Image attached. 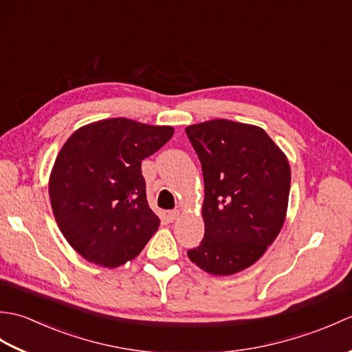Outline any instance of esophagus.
Returning <instances> with one entry per match:
<instances>
[{
	"label": "esophagus",
	"mask_w": 352,
	"mask_h": 352,
	"mask_svg": "<svg viewBox=\"0 0 352 352\" xmlns=\"http://www.w3.org/2000/svg\"><path fill=\"white\" fill-rule=\"evenodd\" d=\"M178 216H180V210H170V212H168L169 221H175Z\"/></svg>",
	"instance_id": "34e87169"
}]
</instances>
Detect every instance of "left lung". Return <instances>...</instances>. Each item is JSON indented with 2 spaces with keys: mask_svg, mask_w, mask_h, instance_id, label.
<instances>
[{
  "mask_svg": "<svg viewBox=\"0 0 352 352\" xmlns=\"http://www.w3.org/2000/svg\"><path fill=\"white\" fill-rule=\"evenodd\" d=\"M204 177V239L189 258L212 275L241 272L263 256L286 219L290 166L260 126L228 119L189 125Z\"/></svg>",
  "mask_w": 352,
  "mask_h": 352,
  "instance_id": "obj_1",
  "label": "left lung"
}]
</instances>
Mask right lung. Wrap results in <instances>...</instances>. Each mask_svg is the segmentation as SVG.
I'll use <instances>...</instances> for the list:
<instances>
[{
  "label": "right lung",
  "instance_id": "1",
  "mask_svg": "<svg viewBox=\"0 0 352 352\" xmlns=\"http://www.w3.org/2000/svg\"><path fill=\"white\" fill-rule=\"evenodd\" d=\"M172 134L169 125L111 118L65 142L48 190L57 226L81 257L118 267L144 250L160 219L148 206L140 164Z\"/></svg>",
  "mask_w": 352,
  "mask_h": 352
}]
</instances>
